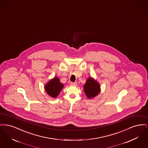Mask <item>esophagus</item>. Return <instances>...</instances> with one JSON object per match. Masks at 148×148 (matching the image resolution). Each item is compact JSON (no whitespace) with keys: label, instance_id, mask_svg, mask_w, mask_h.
Listing matches in <instances>:
<instances>
[{"label":"esophagus","instance_id":"esophagus-1","mask_svg":"<svg viewBox=\"0 0 148 148\" xmlns=\"http://www.w3.org/2000/svg\"><path fill=\"white\" fill-rule=\"evenodd\" d=\"M71 84L72 86H77V82H71Z\"/></svg>","mask_w":148,"mask_h":148}]
</instances>
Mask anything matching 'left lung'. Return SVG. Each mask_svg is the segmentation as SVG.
Listing matches in <instances>:
<instances>
[{"label":"left lung","instance_id":"obj_1","mask_svg":"<svg viewBox=\"0 0 148 148\" xmlns=\"http://www.w3.org/2000/svg\"><path fill=\"white\" fill-rule=\"evenodd\" d=\"M85 93L88 98L96 97L100 92V85L92 77L88 79L84 86Z\"/></svg>","mask_w":148,"mask_h":148}]
</instances>
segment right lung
<instances>
[{
  "label": "right lung",
  "mask_w": 148,
  "mask_h": 148,
  "mask_svg": "<svg viewBox=\"0 0 148 148\" xmlns=\"http://www.w3.org/2000/svg\"><path fill=\"white\" fill-rule=\"evenodd\" d=\"M63 88V84L60 82L58 77H54L53 79L45 85V89L47 92L50 97L53 98H56L61 92Z\"/></svg>",
  "instance_id": "obj_1"
}]
</instances>
